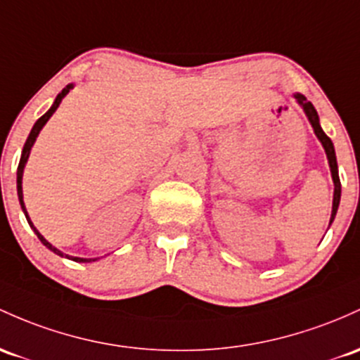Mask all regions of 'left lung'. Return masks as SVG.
Returning <instances> with one entry per match:
<instances>
[{
    "label": "left lung",
    "mask_w": 360,
    "mask_h": 360,
    "mask_svg": "<svg viewBox=\"0 0 360 360\" xmlns=\"http://www.w3.org/2000/svg\"><path fill=\"white\" fill-rule=\"evenodd\" d=\"M295 98H297L299 104L304 108V112H306V116L309 117V122L313 124L314 128V133L316 136L319 138V141L323 143V147H325V152H326V157H328V162H330V169H331V177H333V183H335V193H333V210H331V219H330V224L333 222L335 215H337V210H338V203H340V193H342V188H340V177H338V165H337V155H335V148H333V143H331L330 138L326 136V133L323 131L321 126H319V117H318V112H316L314 105L311 104L309 101H307L306 97L301 96V94H295Z\"/></svg>",
    "instance_id": "8db88e82"
}]
</instances>
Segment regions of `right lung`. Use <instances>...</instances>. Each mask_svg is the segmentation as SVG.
Returning a JSON list of instances; mask_svg holds the SVG:
<instances>
[{"mask_svg":"<svg viewBox=\"0 0 360 360\" xmlns=\"http://www.w3.org/2000/svg\"><path fill=\"white\" fill-rule=\"evenodd\" d=\"M71 89H73V85H66L65 89L61 90V94H58L56 101H54V104L51 105V109L47 110V112L44 114V116H41V117H39L37 121H35V124H34L32 131H30V135H29V138H27L25 145H23V150H22V157H20V164H18V169H17V191H18V200H20V205H22V210H23V213H25V217H27V220H29L30 227L34 229V232H35V234H37V238L41 239V243L44 244L46 248H49V250L53 251V252H56V255H59V256H65V255H63V252L59 251V250H56V248H54L53 244H51V243H47V240H46L44 238H42L41 234H39V231H37V229L34 227V224L30 222L29 215H27L25 205H23V195H22V176H23V167H25V164H27V159H29L30 148H32V145H34L35 138H37V135H39V131H41V129H42V126H44L46 122L49 121V117L53 116V114H54V110H56V109H58V105L61 104L63 97H65L66 94H68ZM66 258H68V256H66ZM70 259H73V262H78V263H89V262H92V259H86V258H73V256H71Z\"/></svg>","mask_w":360,"mask_h":360,"instance_id":"add662e5","label":"right lung"}]
</instances>
